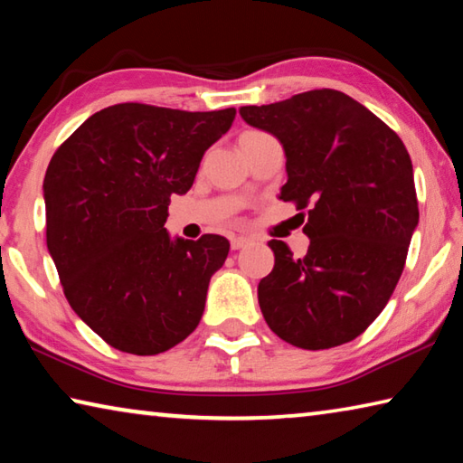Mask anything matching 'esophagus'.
<instances>
[{
  "mask_svg": "<svg viewBox=\"0 0 463 463\" xmlns=\"http://www.w3.org/2000/svg\"><path fill=\"white\" fill-rule=\"evenodd\" d=\"M249 241H250L249 237H242V234H237V237H232V239H231V247H232L234 250H239V249L245 247Z\"/></svg>",
  "mask_w": 463,
  "mask_h": 463,
  "instance_id": "1",
  "label": "esophagus"
}]
</instances>
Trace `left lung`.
I'll list each match as a JSON object with an SVG mask.
<instances>
[{"instance_id":"obj_1","label":"left lung","mask_w":463,"mask_h":463,"mask_svg":"<svg viewBox=\"0 0 463 463\" xmlns=\"http://www.w3.org/2000/svg\"><path fill=\"white\" fill-rule=\"evenodd\" d=\"M242 120L276 137L288 182L279 200L308 209L304 257L269 241L276 265L257 296L265 323L300 349L354 341L386 307L419 224L412 163L378 116L336 90H312Z\"/></svg>"}]
</instances>
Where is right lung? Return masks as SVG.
Returning <instances> with one entry per match:
<instances>
[{"label": "right lung", "instance_id": "obj_1", "mask_svg": "<svg viewBox=\"0 0 463 463\" xmlns=\"http://www.w3.org/2000/svg\"><path fill=\"white\" fill-rule=\"evenodd\" d=\"M234 114L116 104L52 155L43 184L46 247L75 315L112 347L156 355L198 326L231 245L221 234L171 239L167 208L190 190Z\"/></svg>", "mask_w": 463, "mask_h": 463}]
</instances>
